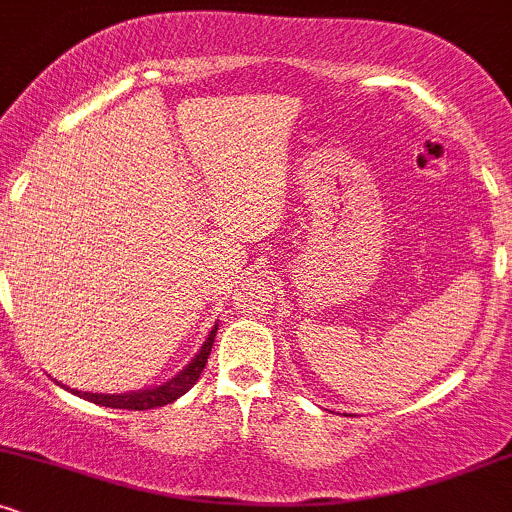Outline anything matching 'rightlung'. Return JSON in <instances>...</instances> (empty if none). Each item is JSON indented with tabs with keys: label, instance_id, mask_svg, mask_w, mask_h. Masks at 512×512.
Returning <instances> with one entry per match:
<instances>
[{
	"label": "right lung",
	"instance_id": "add662e5",
	"mask_svg": "<svg viewBox=\"0 0 512 512\" xmlns=\"http://www.w3.org/2000/svg\"><path fill=\"white\" fill-rule=\"evenodd\" d=\"M219 325L211 327L207 342L202 344V349L197 351V356L187 363L185 368L180 370L175 378H170L168 383L158 385V387H149V390H137V392H125V395H98V392H79L72 390L74 395L88 399L93 404H101V407H110V409H134V411H144V409H156V407H166V404L175 402V399L185 395L192 385L197 383V378L202 375L204 366H207V358L211 354V346H214V337ZM69 390V387H67Z\"/></svg>",
	"mask_w": 512,
	"mask_h": 512
}]
</instances>
